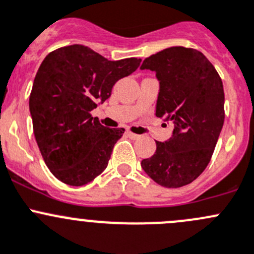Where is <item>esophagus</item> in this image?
Instances as JSON below:
<instances>
[{"instance_id":"1","label":"esophagus","mask_w":254,"mask_h":254,"mask_svg":"<svg viewBox=\"0 0 254 254\" xmlns=\"http://www.w3.org/2000/svg\"><path fill=\"white\" fill-rule=\"evenodd\" d=\"M127 136H129L131 140H137V139H140V135L134 134V132H131V131H127Z\"/></svg>"}]
</instances>
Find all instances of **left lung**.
I'll use <instances>...</instances> for the list:
<instances>
[{
    "instance_id": "left-lung-1",
    "label": "left lung",
    "mask_w": 254,
    "mask_h": 254,
    "mask_svg": "<svg viewBox=\"0 0 254 254\" xmlns=\"http://www.w3.org/2000/svg\"><path fill=\"white\" fill-rule=\"evenodd\" d=\"M140 68L156 72V117L173 124L172 136L156 141V152L141 161V167L166 188L187 186L209 165L221 132L222 81L204 54L190 48L165 49L146 58Z\"/></svg>"
}]
</instances>
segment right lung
Segmentation results:
<instances>
[{"label": "right lung", "mask_w": 254, "mask_h": 254, "mask_svg": "<svg viewBox=\"0 0 254 254\" xmlns=\"http://www.w3.org/2000/svg\"><path fill=\"white\" fill-rule=\"evenodd\" d=\"M141 59L109 61L84 45L48 54L33 83L29 111L45 165L59 181L83 186L108 166L125 129H109L93 118L97 104L111 97L118 79L139 67Z\"/></svg>", "instance_id": "right-lung-1"}]
</instances>
